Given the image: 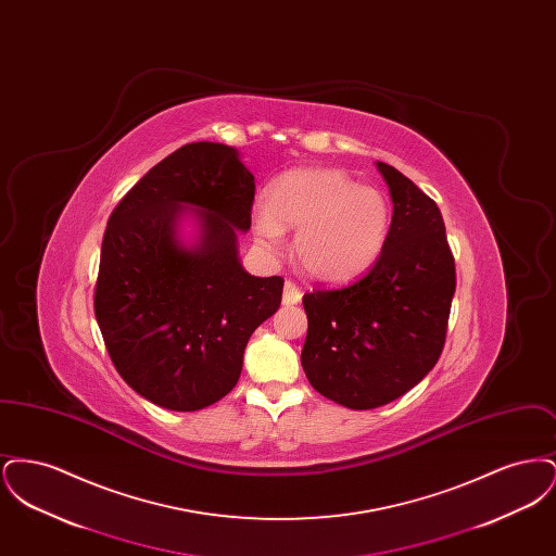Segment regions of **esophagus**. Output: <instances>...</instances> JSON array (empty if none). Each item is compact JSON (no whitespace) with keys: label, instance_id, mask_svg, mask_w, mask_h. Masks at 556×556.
<instances>
[{"label":"esophagus","instance_id":"esophagus-1","mask_svg":"<svg viewBox=\"0 0 556 556\" xmlns=\"http://www.w3.org/2000/svg\"><path fill=\"white\" fill-rule=\"evenodd\" d=\"M302 300V291L293 283V281H286L283 286V304L286 306H293V304H300Z\"/></svg>","mask_w":556,"mask_h":556}]
</instances>
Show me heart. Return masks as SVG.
<instances>
[{
  "instance_id": "obj_1",
  "label": "heart",
  "mask_w": 556,
  "mask_h": 556,
  "mask_svg": "<svg viewBox=\"0 0 556 556\" xmlns=\"http://www.w3.org/2000/svg\"><path fill=\"white\" fill-rule=\"evenodd\" d=\"M392 208L383 191L358 186L340 168H300L283 175L268 202L254 206V229L277 250L293 227V256L318 281H348L383 252Z\"/></svg>"
}]
</instances>
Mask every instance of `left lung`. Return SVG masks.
<instances>
[{
  "label": "left lung",
  "instance_id": "obj_1",
  "mask_svg": "<svg viewBox=\"0 0 556 556\" xmlns=\"http://www.w3.org/2000/svg\"><path fill=\"white\" fill-rule=\"evenodd\" d=\"M377 168L394 202L383 252L363 277L302 298L304 372L318 394L352 410L396 400L435 367L456 290L438 204L394 166Z\"/></svg>",
  "mask_w": 556,
  "mask_h": 556
}]
</instances>
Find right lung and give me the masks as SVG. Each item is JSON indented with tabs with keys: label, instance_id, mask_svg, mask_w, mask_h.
<instances>
[{
	"label": "right lung",
	"instance_id": "right-lung-1",
	"mask_svg": "<svg viewBox=\"0 0 556 556\" xmlns=\"http://www.w3.org/2000/svg\"><path fill=\"white\" fill-rule=\"evenodd\" d=\"M254 189L238 150L198 141L148 170L108 218L96 318L121 377L162 408L191 413L227 396L250 336L281 304V277L239 263ZM186 205L201 208L193 249L176 239Z\"/></svg>",
	"mask_w": 556,
	"mask_h": 556
}]
</instances>
